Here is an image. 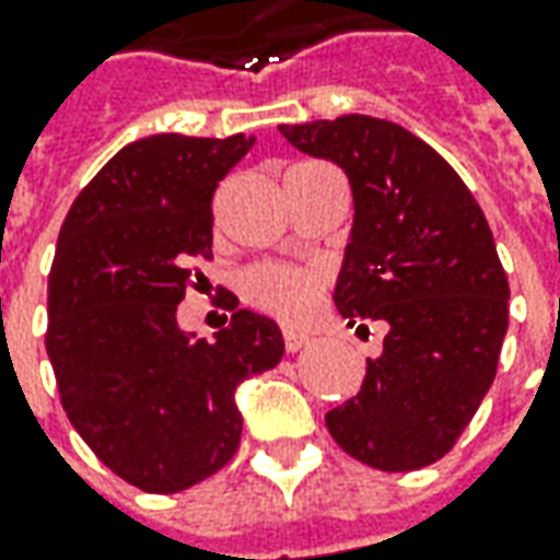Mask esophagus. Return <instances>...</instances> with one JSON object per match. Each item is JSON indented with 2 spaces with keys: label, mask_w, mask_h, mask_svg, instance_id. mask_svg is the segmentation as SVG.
<instances>
[{
  "label": "esophagus",
  "mask_w": 560,
  "mask_h": 560,
  "mask_svg": "<svg viewBox=\"0 0 560 560\" xmlns=\"http://www.w3.org/2000/svg\"><path fill=\"white\" fill-rule=\"evenodd\" d=\"M310 335H298V331H284V350L288 353H300L303 347H310Z\"/></svg>",
  "instance_id": "obj_1"
}]
</instances>
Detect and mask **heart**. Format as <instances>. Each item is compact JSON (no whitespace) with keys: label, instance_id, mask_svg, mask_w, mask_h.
I'll return each mask as SVG.
<instances>
[{"label":"heart","instance_id":"heart-1","mask_svg":"<svg viewBox=\"0 0 560 560\" xmlns=\"http://www.w3.org/2000/svg\"><path fill=\"white\" fill-rule=\"evenodd\" d=\"M242 294L254 310L269 313L284 325H298L316 310L318 294H322V276L316 269L260 262V266H250L242 276Z\"/></svg>","mask_w":560,"mask_h":560}]
</instances>
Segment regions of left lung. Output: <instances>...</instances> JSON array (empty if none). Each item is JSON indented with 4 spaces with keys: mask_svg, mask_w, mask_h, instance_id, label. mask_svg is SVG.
<instances>
[{
    "mask_svg": "<svg viewBox=\"0 0 560 560\" xmlns=\"http://www.w3.org/2000/svg\"><path fill=\"white\" fill-rule=\"evenodd\" d=\"M279 129L347 173L357 213L335 306L359 328L387 325L359 394L325 424L377 471L434 465L490 390L509 331V279L487 217L453 166L390 120L347 114Z\"/></svg>",
    "mask_w": 560,
    "mask_h": 560,
    "instance_id": "left-lung-1",
    "label": "left lung"
}]
</instances>
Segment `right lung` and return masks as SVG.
I'll use <instances>...</instances> for the list:
<instances>
[{"mask_svg":"<svg viewBox=\"0 0 560 560\" xmlns=\"http://www.w3.org/2000/svg\"><path fill=\"white\" fill-rule=\"evenodd\" d=\"M244 132L148 136L77 195L49 272V350L61 406L117 477L179 492L217 474L242 440L235 390L279 365L272 318L235 310L213 343L179 328L191 262L213 250V191L250 151Z\"/></svg>","mask_w":560,"mask_h":560,"instance_id":"1","label":"right lung"}]
</instances>
